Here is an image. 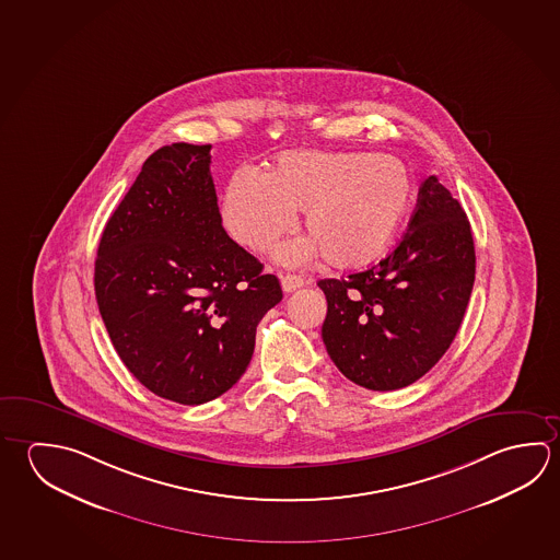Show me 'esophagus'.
I'll return each mask as SVG.
<instances>
[{"mask_svg": "<svg viewBox=\"0 0 560 560\" xmlns=\"http://www.w3.org/2000/svg\"><path fill=\"white\" fill-rule=\"evenodd\" d=\"M281 287H283L284 293H293L296 289L304 287V279L301 276L287 273V276H281Z\"/></svg>", "mask_w": 560, "mask_h": 560, "instance_id": "1", "label": "esophagus"}]
</instances>
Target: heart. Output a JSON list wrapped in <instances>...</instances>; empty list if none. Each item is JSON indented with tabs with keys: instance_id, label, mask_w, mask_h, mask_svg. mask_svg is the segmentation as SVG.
Instances as JSON below:
<instances>
[{
	"instance_id": "b5f03b06",
	"label": "heart",
	"mask_w": 560,
	"mask_h": 560,
	"mask_svg": "<svg viewBox=\"0 0 560 560\" xmlns=\"http://www.w3.org/2000/svg\"><path fill=\"white\" fill-rule=\"evenodd\" d=\"M415 180L401 159L373 153L293 151L266 175L237 168L222 198V220L237 244L269 252L303 212L311 237L279 249L287 266L320 252L334 267L372 264L411 207Z\"/></svg>"
}]
</instances>
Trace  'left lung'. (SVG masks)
Listing matches in <instances>:
<instances>
[{"label": "left lung", "mask_w": 560, "mask_h": 560, "mask_svg": "<svg viewBox=\"0 0 560 560\" xmlns=\"http://www.w3.org/2000/svg\"><path fill=\"white\" fill-rule=\"evenodd\" d=\"M476 252L460 202L424 178L401 242L380 264L323 279V340L336 368L373 392L417 382L451 348L470 301Z\"/></svg>", "instance_id": "8db88e82"}]
</instances>
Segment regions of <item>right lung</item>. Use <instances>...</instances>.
I'll return each mask as SVG.
<instances>
[{"label": "right lung", "mask_w": 560, "mask_h": 560, "mask_svg": "<svg viewBox=\"0 0 560 560\" xmlns=\"http://www.w3.org/2000/svg\"><path fill=\"white\" fill-rule=\"evenodd\" d=\"M210 148L173 143L143 163L100 240L94 289L109 340L149 392L180 405L244 375L283 291L222 228Z\"/></svg>", "instance_id": "1"}]
</instances>
